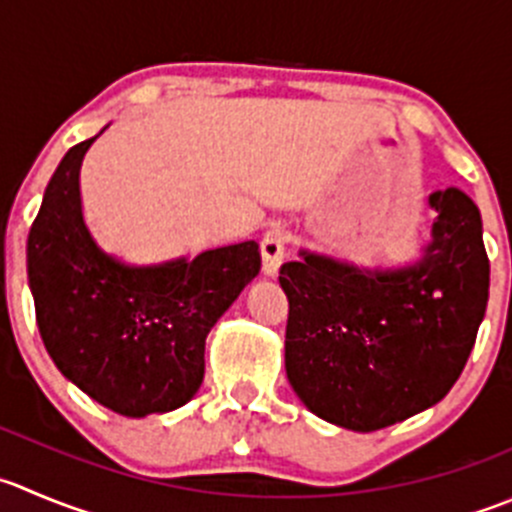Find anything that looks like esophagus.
<instances>
[{
  "instance_id": "34e87169",
  "label": "esophagus",
  "mask_w": 512,
  "mask_h": 512,
  "mask_svg": "<svg viewBox=\"0 0 512 512\" xmlns=\"http://www.w3.org/2000/svg\"><path fill=\"white\" fill-rule=\"evenodd\" d=\"M260 250H262V272L267 277H275L280 272L282 265V257H285V230L280 225L270 227L265 232L260 242Z\"/></svg>"
}]
</instances>
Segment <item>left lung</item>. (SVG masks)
I'll list each match as a JSON object with an SVG mask.
<instances>
[{"label":"left lung","instance_id":"left-lung-1","mask_svg":"<svg viewBox=\"0 0 512 512\" xmlns=\"http://www.w3.org/2000/svg\"><path fill=\"white\" fill-rule=\"evenodd\" d=\"M430 242L398 267L300 250L280 267L285 370L310 413L355 433L408 420L450 393L488 307L483 220L458 187L428 197Z\"/></svg>","mask_w":512,"mask_h":512}]
</instances>
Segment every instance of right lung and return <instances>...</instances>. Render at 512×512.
Listing matches in <instances>:
<instances>
[{
    "instance_id": "1",
    "label": "right lung",
    "mask_w": 512,
    "mask_h": 512,
    "mask_svg": "<svg viewBox=\"0 0 512 512\" xmlns=\"http://www.w3.org/2000/svg\"><path fill=\"white\" fill-rule=\"evenodd\" d=\"M97 137L62 157L29 230L39 335L59 372L99 405L127 418L162 415L200 390L207 335L257 277L260 247L247 240L160 265L104 250L79 197V167Z\"/></svg>"
}]
</instances>
